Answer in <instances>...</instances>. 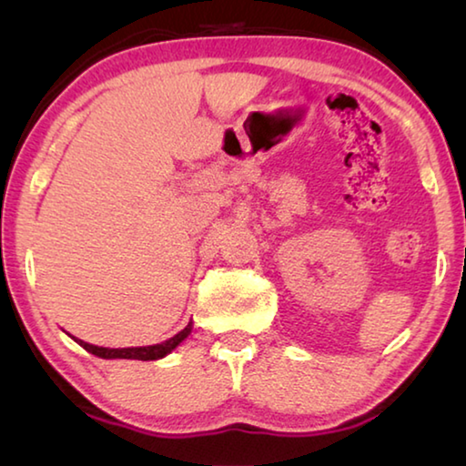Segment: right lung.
I'll list each match as a JSON object with an SVG mask.
<instances>
[{"label": "right lung", "instance_id": "add662e5", "mask_svg": "<svg viewBox=\"0 0 466 466\" xmlns=\"http://www.w3.org/2000/svg\"><path fill=\"white\" fill-rule=\"evenodd\" d=\"M191 333V322L177 333L175 337H170L168 341L164 343H156V345H146V347H119V350H110V347H98V345H90L82 341V339H76V343H80L86 351L94 353V356H98L102 360H141V361H149V360H160L164 356H168L172 350H177V347L185 341V339Z\"/></svg>", "mask_w": 466, "mask_h": 466}]
</instances>
